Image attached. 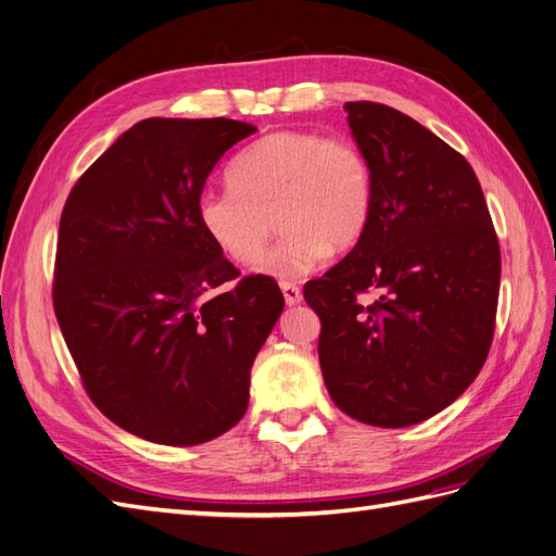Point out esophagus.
Listing matches in <instances>:
<instances>
[{
  "label": "esophagus",
  "mask_w": 556,
  "mask_h": 556,
  "mask_svg": "<svg viewBox=\"0 0 556 556\" xmlns=\"http://www.w3.org/2000/svg\"><path fill=\"white\" fill-rule=\"evenodd\" d=\"M280 290H282V296H285V304H288V306H296V304H301V299H304V294H301V288L294 282H280Z\"/></svg>",
  "instance_id": "1"
}]
</instances>
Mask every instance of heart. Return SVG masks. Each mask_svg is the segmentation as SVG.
I'll use <instances>...</instances> for the list:
<instances>
[{
  "label": "heart",
  "instance_id": "b5f03b06",
  "mask_svg": "<svg viewBox=\"0 0 556 556\" xmlns=\"http://www.w3.org/2000/svg\"><path fill=\"white\" fill-rule=\"evenodd\" d=\"M374 174L362 148L341 134L276 131L231 162L225 188H206L197 217L206 237L239 264L257 262L276 220L280 237L260 271L304 278L329 252L355 248L371 220Z\"/></svg>",
  "mask_w": 556,
  "mask_h": 556
}]
</instances>
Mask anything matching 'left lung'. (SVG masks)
Segmentation results:
<instances>
[{"label":"left lung","mask_w":556,"mask_h":556,"mask_svg":"<svg viewBox=\"0 0 556 556\" xmlns=\"http://www.w3.org/2000/svg\"><path fill=\"white\" fill-rule=\"evenodd\" d=\"M343 109L371 164V220L304 296L323 323L317 355L336 406L364 425L410 427L464 394L490 355L498 239L464 155L392 106Z\"/></svg>","instance_id":"obj_1"}]
</instances>
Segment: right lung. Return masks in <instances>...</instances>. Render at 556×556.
<instances>
[{"instance_id":"1","label":"right lung","mask_w":556,"mask_h":556,"mask_svg":"<svg viewBox=\"0 0 556 556\" xmlns=\"http://www.w3.org/2000/svg\"><path fill=\"white\" fill-rule=\"evenodd\" d=\"M255 131L227 117H148L66 197L58 325L94 406L139 439L199 445L248 408L250 366L285 299L268 276L239 280L201 229L197 199L217 160Z\"/></svg>"}]
</instances>
